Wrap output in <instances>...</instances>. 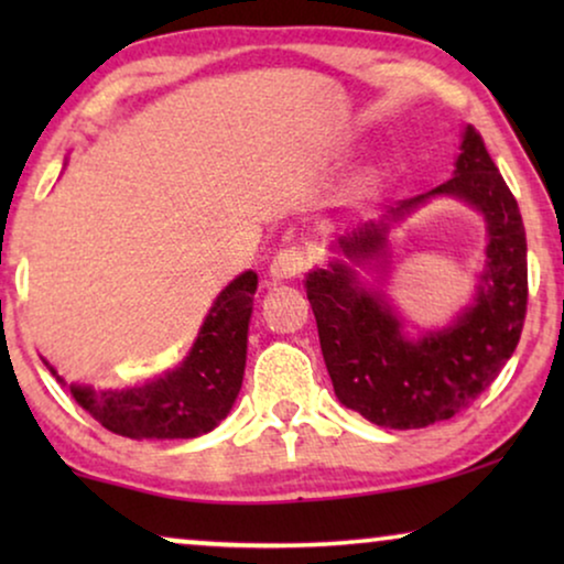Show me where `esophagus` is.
I'll list each match as a JSON object with an SVG mask.
<instances>
[{
	"label": "esophagus",
	"mask_w": 564,
	"mask_h": 564,
	"mask_svg": "<svg viewBox=\"0 0 564 564\" xmlns=\"http://www.w3.org/2000/svg\"><path fill=\"white\" fill-rule=\"evenodd\" d=\"M307 267H311V257L300 246H290V249H282L272 259L269 272H272V280H295Z\"/></svg>",
	"instance_id": "esophagus-1"
}]
</instances>
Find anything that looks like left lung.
I'll return each mask as SVG.
<instances>
[{"label":"left lung","instance_id":"left-lung-1","mask_svg":"<svg viewBox=\"0 0 564 564\" xmlns=\"http://www.w3.org/2000/svg\"><path fill=\"white\" fill-rule=\"evenodd\" d=\"M434 195H454L475 205L490 234L482 288L454 326L408 341L384 300L359 288L349 267L334 261L305 276L338 400L384 429H423L473 405L511 359L527 318L529 269L521 210L473 126L465 130L452 180L403 199L392 215H403ZM384 234V223H367L338 238V249L349 259H367L382 251Z\"/></svg>","mask_w":564,"mask_h":564}]
</instances>
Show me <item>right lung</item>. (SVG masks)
I'll use <instances>...</instances> for the list:
<instances>
[{
    "label": "right lung",
    "mask_w": 564,
    "mask_h": 564,
    "mask_svg": "<svg viewBox=\"0 0 564 564\" xmlns=\"http://www.w3.org/2000/svg\"><path fill=\"white\" fill-rule=\"evenodd\" d=\"M259 276L246 272L220 292L189 357L130 390L72 384V398L107 431L128 438H195L226 419L241 390L246 334Z\"/></svg>",
    "instance_id": "obj_1"
}]
</instances>
